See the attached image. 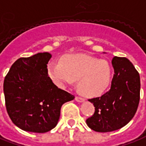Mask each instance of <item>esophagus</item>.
I'll list each match as a JSON object with an SVG mask.
<instances>
[{"mask_svg": "<svg viewBox=\"0 0 146 146\" xmlns=\"http://www.w3.org/2000/svg\"><path fill=\"white\" fill-rule=\"evenodd\" d=\"M75 100L78 102H83L85 101V99L84 98H81V97H78V96H76V98H75Z\"/></svg>", "mask_w": 146, "mask_h": 146, "instance_id": "1", "label": "esophagus"}]
</instances>
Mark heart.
Here are the masks:
<instances>
[{"instance_id": "1", "label": "heart", "mask_w": 146, "mask_h": 146, "mask_svg": "<svg viewBox=\"0 0 146 146\" xmlns=\"http://www.w3.org/2000/svg\"><path fill=\"white\" fill-rule=\"evenodd\" d=\"M47 75L61 88L78 80L77 86L81 94L98 97L110 86L112 68L106 60L83 54H69L62 56L60 63H48Z\"/></svg>"}]
</instances>
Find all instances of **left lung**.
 Masks as SVG:
<instances>
[{
    "instance_id": "8db88e82",
    "label": "left lung",
    "mask_w": 146,
    "mask_h": 146,
    "mask_svg": "<svg viewBox=\"0 0 146 146\" xmlns=\"http://www.w3.org/2000/svg\"><path fill=\"white\" fill-rule=\"evenodd\" d=\"M114 75L110 90L102 97L89 99L95 112L86 120L88 126L96 132L106 133L119 129L131 121L140 101V76L125 57L112 60Z\"/></svg>"
}]
</instances>
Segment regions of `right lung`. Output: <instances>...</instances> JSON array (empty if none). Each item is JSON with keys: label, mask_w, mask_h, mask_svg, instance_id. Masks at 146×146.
<instances>
[{"label": "right lung", "mask_w": 146, "mask_h": 146, "mask_svg": "<svg viewBox=\"0 0 146 146\" xmlns=\"http://www.w3.org/2000/svg\"><path fill=\"white\" fill-rule=\"evenodd\" d=\"M51 57L48 52L21 57L5 77L7 113L22 130L39 133L50 131L57 124L62 105L74 99L48 77L47 64Z\"/></svg>", "instance_id": "1"}]
</instances>
